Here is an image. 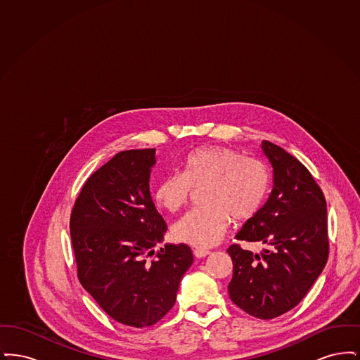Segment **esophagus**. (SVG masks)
Listing matches in <instances>:
<instances>
[{
  "mask_svg": "<svg viewBox=\"0 0 360 360\" xmlns=\"http://www.w3.org/2000/svg\"><path fill=\"white\" fill-rule=\"evenodd\" d=\"M210 254V251H207V250H202V248H197V250H194V257H207Z\"/></svg>",
  "mask_w": 360,
  "mask_h": 360,
  "instance_id": "34e87169",
  "label": "esophagus"
}]
</instances>
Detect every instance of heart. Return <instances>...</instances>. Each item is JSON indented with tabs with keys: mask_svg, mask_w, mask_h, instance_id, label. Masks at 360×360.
Returning a JSON list of instances; mask_svg holds the SVG:
<instances>
[{
	"mask_svg": "<svg viewBox=\"0 0 360 360\" xmlns=\"http://www.w3.org/2000/svg\"><path fill=\"white\" fill-rule=\"evenodd\" d=\"M270 186L266 165L226 147L198 148L185 158L182 172L159 181L155 204L175 213L186 205L193 188L204 190V209L191 210L172 226L178 241L209 248L223 239L232 221L252 219L263 205Z\"/></svg>",
	"mask_w": 360,
	"mask_h": 360,
	"instance_id": "obj_1",
	"label": "heart"
}]
</instances>
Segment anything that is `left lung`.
I'll list each match as a JSON object with an SVG mask.
<instances>
[{
    "instance_id": "obj_1",
    "label": "left lung",
    "mask_w": 360,
    "mask_h": 360,
    "mask_svg": "<svg viewBox=\"0 0 360 360\" xmlns=\"http://www.w3.org/2000/svg\"><path fill=\"white\" fill-rule=\"evenodd\" d=\"M273 167V190L236 239L264 245L260 254L228 248L233 275L228 292L245 313L270 320L297 307L326 267V202L308 169L279 146L263 140Z\"/></svg>"
}]
</instances>
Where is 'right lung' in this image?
<instances>
[{"label": "right lung", "mask_w": 360, "mask_h": 360, "mask_svg": "<svg viewBox=\"0 0 360 360\" xmlns=\"http://www.w3.org/2000/svg\"><path fill=\"white\" fill-rule=\"evenodd\" d=\"M155 148L115 155L81 190L70 236L81 285L124 326H154L175 304L193 263L186 244L163 241L167 225L150 191Z\"/></svg>", "instance_id": "add662e5"}]
</instances>
